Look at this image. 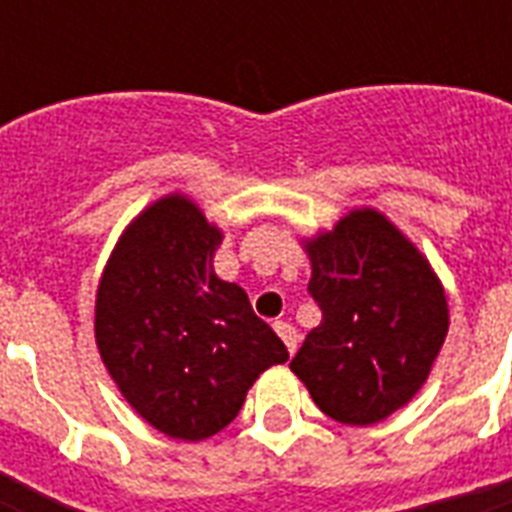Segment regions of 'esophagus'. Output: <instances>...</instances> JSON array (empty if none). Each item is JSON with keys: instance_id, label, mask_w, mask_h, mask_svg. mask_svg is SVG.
<instances>
[{"instance_id": "esophagus-1", "label": "esophagus", "mask_w": 512, "mask_h": 512, "mask_svg": "<svg viewBox=\"0 0 512 512\" xmlns=\"http://www.w3.org/2000/svg\"><path fill=\"white\" fill-rule=\"evenodd\" d=\"M273 329H276V335H279L281 340H284V345H287L289 353H295V348H297V329L292 327L289 321H276V324H273Z\"/></svg>"}]
</instances>
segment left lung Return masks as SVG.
<instances>
[{"instance_id":"1","label":"left lung","mask_w":512,"mask_h":512,"mask_svg":"<svg viewBox=\"0 0 512 512\" xmlns=\"http://www.w3.org/2000/svg\"><path fill=\"white\" fill-rule=\"evenodd\" d=\"M305 247L321 324L289 369L332 420H385L422 388L444 345V289L417 247L374 209L350 212Z\"/></svg>"}]
</instances>
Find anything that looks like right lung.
Instances as JSON below:
<instances>
[{"label":"right lung","instance_id":"add662e5","mask_svg":"<svg viewBox=\"0 0 512 512\" xmlns=\"http://www.w3.org/2000/svg\"><path fill=\"white\" fill-rule=\"evenodd\" d=\"M220 241L193 201L159 199L124 231L95 300L114 382L143 420L183 441L231 425L260 372L289 358L247 292L217 279Z\"/></svg>","mask_w":512,"mask_h":512}]
</instances>
